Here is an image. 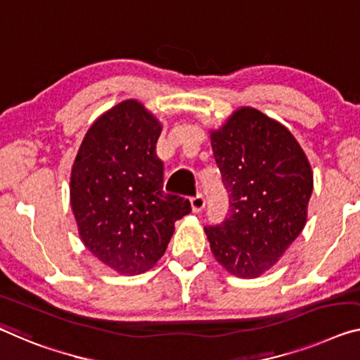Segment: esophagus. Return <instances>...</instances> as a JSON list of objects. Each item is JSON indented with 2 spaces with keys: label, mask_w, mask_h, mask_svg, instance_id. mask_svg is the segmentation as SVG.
I'll list each match as a JSON object with an SVG mask.
<instances>
[{
  "label": "esophagus",
  "mask_w": 360,
  "mask_h": 360,
  "mask_svg": "<svg viewBox=\"0 0 360 360\" xmlns=\"http://www.w3.org/2000/svg\"><path fill=\"white\" fill-rule=\"evenodd\" d=\"M204 206H206V199H204L202 195H196L195 198H191V209L193 212H201Z\"/></svg>",
  "instance_id": "esophagus-1"
}]
</instances>
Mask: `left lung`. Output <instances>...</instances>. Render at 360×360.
<instances>
[{"mask_svg":"<svg viewBox=\"0 0 360 360\" xmlns=\"http://www.w3.org/2000/svg\"><path fill=\"white\" fill-rule=\"evenodd\" d=\"M230 214L207 226L215 261L240 278H257L280 261L307 222L311 162L295 135L261 110L241 106L209 130Z\"/></svg>","mask_w":360,"mask_h":360,"instance_id":"obj_1","label":"left lung"}]
</instances>
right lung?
Returning <instances> with one entry per match:
<instances>
[{"mask_svg": "<svg viewBox=\"0 0 360 360\" xmlns=\"http://www.w3.org/2000/svg\"><path fill=\"white\" fill-rule=\"evenodd\" d=\"M159 119L138 99L103 112L80 143L70 170V207L85 248L120 275H138L164 256L175 222L191 212L162 191Z\"/></svg>", "mask_w": 360, "mask_h": 360, "instance_id": "right-lung-1", "label": "right lung"}]
</instances>
